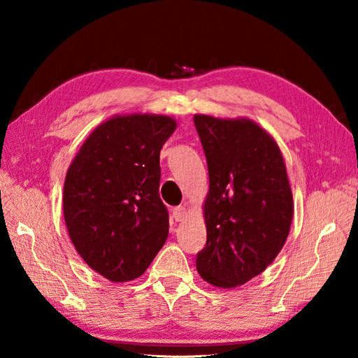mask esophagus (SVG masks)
I'll return each mask as SVG.
<instances>
[{
  "mask_svg": "<svg viewBox=\"0 0 358 358\" xmlns=\"http://www.w3.org/2000/svg\"><path fill=\"white\" fill-rule=\"evenodd\" d=\"M172 215H173L175 221H181L186 216V208L183 207V205H180V207H175L172 210Z\"/></svg>",
  "mask_w": 358,
  "mask_h": 358,
  "instance_id": "esophagus-1",
  "label": "esophagus"
}]
</instances>
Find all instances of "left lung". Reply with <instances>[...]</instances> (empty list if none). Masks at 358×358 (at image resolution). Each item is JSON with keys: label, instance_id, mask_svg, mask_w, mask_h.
<instances>
[{"label": "left lung", "instance_id": "8db88e82", "mask_svg": "<svg viewBox=\"0 0 358 358\" xmlns=\"http://www.w3.org/2000/svg\"><path fill=\"white\" fill-rule=\"evenodd\" d=\"M207 157L210 189L203 216L207 243L199 275L216 287H237L273 262L294 216L292 191L281 150L248 118L194 115Z\"/></svg>", "mask_w": 358, "mask_h": 358}]
</instances>
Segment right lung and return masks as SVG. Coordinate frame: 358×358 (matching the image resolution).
Segmentation results:
<instances>
[{"mask_svg": "<svg viewBox=\"0 0 358 358\" xmlns=\"http://www.w3.org/2000/svg\"><path fill=\"white\" fill-rule=\"evenodd\" d=\"M175 128L166 115H117L88 136L68 169L63 211L71 241L108 281L143 275L166 243L159 153Z\"/></svg>", "mask_w": 358, "mask_h": 358, "instance_id": "right-lung-1", "label": "right lung"}]
</instances>
